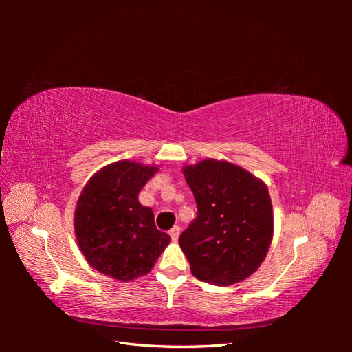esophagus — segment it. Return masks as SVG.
<instances>
[{
	"label": "esophagus",
	"mask_w": 352,
	"mask_h": 352,
	"mask_svg": "<svg viewBox=\"0 0 352 352\" xmlns=\"http://www.w3.org/2000/svg\"><path fill=\"white\" fill-rule=\"evenodd\" d=\"M168 233H170V236H172L173 241H177V238H179V235H180V228H179V226H175V228L170 229Z\"/></svg>",
	"instance_id": "esophagus-1"
}]
</instances>
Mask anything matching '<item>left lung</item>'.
Segmentation results:
<instances>
[{
    "label": "left lung",
    "instance_id": "left-lung-1",
    "mask_svg": "<svg viewBox=\"0 0 352 352\" xmlns=\"http://www.w3.org/2000/svg\"><path fill=\"white\" fill-rule=\"evenodd\" d=\"M197 217L179 245L197 279L229 286L260 267L273 238L269 189L247 170L219 160L185 166Z\"/></svg>",
    "mask_w": 352,
    "mask_h": 352
}]
</instances>
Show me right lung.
<instances>
[{
	"instance_id": "add662e5",
	"label": "right lung",
	"mask_w": 352,
	"mask_h": 352,
	"mask_svg": "<svg viewBox=\"0 0 352 352\" xmlns=\"http://www.w3.org/2000/svg\"><path fill=\"white\" fill-rule=\"evenodd\" d=\"M157 166L122 160L102 167L83 188L74 210V233L95 270L117 280H133L153 269L170 242L154 212L138 194Z\"/></svg>"
}]
</instances>
